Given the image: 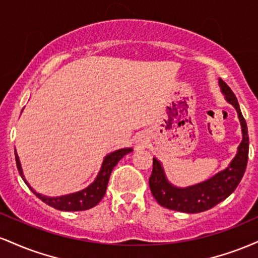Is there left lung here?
<instances>
[{"mask_svg":"<svg viewBox=\"0 0 258 258\" xmlns=\"http://www.w3.org/2000/svg\"><path fill=\"white\" fill-rule=\"evenodd\" d=\"M220 86L228 103L238 111L241 123L242 141L238 148L235 158L226 170L218 172L212 178L186 188H177L168 183L165 177L161 164L153 158V171L149 177V186L153 197L161 206L174 211L198 214L206 211L227 199L235 190L246 170L248 159V135L246 121L242 116L235 94L223 80L220 79Z\"/></svg>","mask_w":258,"mask_h":258,"instance_id":"1","label":"left lung"}]
</instances>
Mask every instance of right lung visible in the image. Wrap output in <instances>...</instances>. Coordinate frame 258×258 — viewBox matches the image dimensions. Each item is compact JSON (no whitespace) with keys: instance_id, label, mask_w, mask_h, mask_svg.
<instances>
[{"instance_id":"1","label":"right lung","mask_w":258,"mask_h":258,"mask_svg":"<svg viewBox=\"0 0 258 258\" xmlns=\"http://www.w3.org/2000/svg\"><path fill=\"white\" fill-rule=\"evenodd\" d=\"M16 152V150H14ZM132 152L131 148H125V149H119L116 152L109 154L108 156H105L104 161H103L102 168H100L98 176H97L96 180L92 183L91 185H88L87 188L84 190L78 191V193L69 194V195H63V197H57V198H49L44 197L36 193L34 189L29 185V183L26 182L24 178V174H23L22 166H20L19 158H18V154L16 152V162L18 171H19L20 176L24 179L26 185L31 189V191L34 193L38 199H41L44 204L47 205L54 207V209L60 210V211H84V210H88L91 207L96 206L100 200L104 197L106 191V186H108L109 177H110L112 168L116 166L117 162L120 161V159H122L126 154Z\"/></svg>"}]
</instances>
